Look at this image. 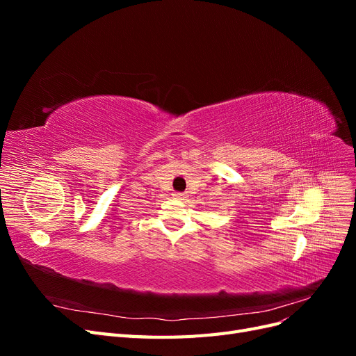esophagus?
<instances>
[{"instance_id": "esophagus-1", "label": "esophagus", "mask_w": 356, "mask_h": 356, "mask_svg": "<svg viewBox=\"0 0 356 356\" xmlns=\"http://www.w3.org/2000/svg\"><path fill=\"white\" fill-rule=\"evenodd\" d=\"M172 196L177 197V199H182V197H184V193H182V191H175Z\"/></svg>"}]
</instances>
